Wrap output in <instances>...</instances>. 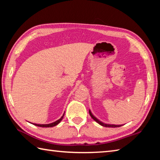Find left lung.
<instances>
[{"mask_svg":"<svg viewBox=\"0 0 160 160\" xmlns=\"http://www.w3.org/2000/svg\"><path fill=\"white\" fill-rule=\"evenodd\" d=\"M89 114H90V116L92 117V119H93L95 121H96V122H98V123L99 124H100L101 126H102V127H114V128H115V127H122V125H114V124H104V123H102V122H101L100 121H99L98 119L96 117H95L93 114H92V113H91V112L89 110Z\"/></svg>","mask_w":160,"mask_h":160,"instance_id":"1","label":"left lung"}]
</instances>
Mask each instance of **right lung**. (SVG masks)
<instances>
[{"label": "right lung", "instance_id": "1", "mask_svg": "<svg viewBox=\"0 0 160 160\" xmlns=\"http://www.w3.org/2000/svg\"><path fill=\"white\" fill-rule=\"evenodd\" d=\"M63 117H64V114L62 116L60 119H59L58 120H57V121L55 122L50 123V124H33L37 126V127H55V126H56V125H58L59 123H60L62 121V119Z\"/></svg>", "mask_w": 160, "mask_h": 160}]
</instances>
